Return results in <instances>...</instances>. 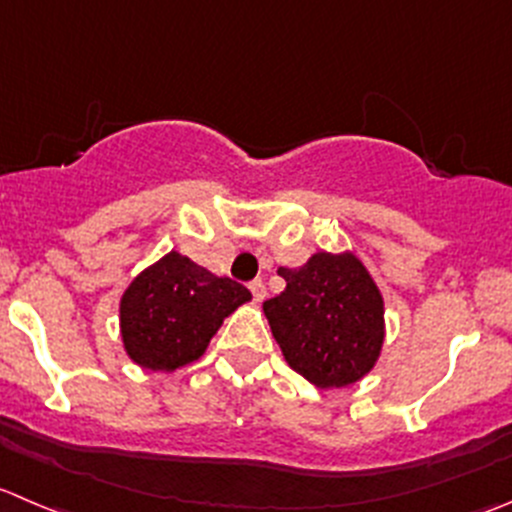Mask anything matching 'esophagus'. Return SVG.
Wrapping results in <instances>:
<instances>
[{
    "label": "esophagus",
    "mask_w": 512,
    "mask_h": 512,
    "mask_svg": "<svg viewBox=\"0 0 512 512\" xmlns=\"http://www.w3.org/2000/svg\"><path fill=\"white\" fill-rule=\"evenodd\" d=\"M250 292H252V297H255V302H262L267 297L265 282H262V280H252L250 282Z\"/></svg>",
    "instance_id": "34e87169"
}]
</instances>
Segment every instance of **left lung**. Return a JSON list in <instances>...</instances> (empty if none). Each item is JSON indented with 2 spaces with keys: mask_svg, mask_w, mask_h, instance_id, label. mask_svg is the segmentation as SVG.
I'll return each instance as SVG.
<instances>
[{
  "mask_svg": "<svg viewBox=\"0 0 512 512\" xmlns=\"http://www.w3.org/2000/svg\"><path fill=\"white\" fill-rule=\"evenodd\" d=\"M277 275L287 287L262 310L287 365L322 390L365 377L385 340V307L367 267L352 252H315Z\"/></svg>",
  "mask_w": 512,
  "mask_h": 512,
  "instance_id": "1",
  "label": "left lung"
}]
</instances>
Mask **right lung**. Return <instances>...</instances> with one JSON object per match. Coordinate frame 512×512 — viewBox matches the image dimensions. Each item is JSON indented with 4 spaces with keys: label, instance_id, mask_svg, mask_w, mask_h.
I'll return each mask as SVG.
<instances>
[{
    "label": "right lung",
    "instance_id": "add662e5",
    "mask_svg": "<svg viewBox=\"0 0 512 512\" xmlns=\"http://www.w3.org/2000/svg\"><path fill=\"white\" fill-rule=\"evenodd\" d=\"M250 300L245 285L172 250L142 270L119 300L124 350L145 370L185 367L205 355L222 320Z\"/></svg>",
    "mask_w": 512,
    "mask_h": 512
}]
</instances>
